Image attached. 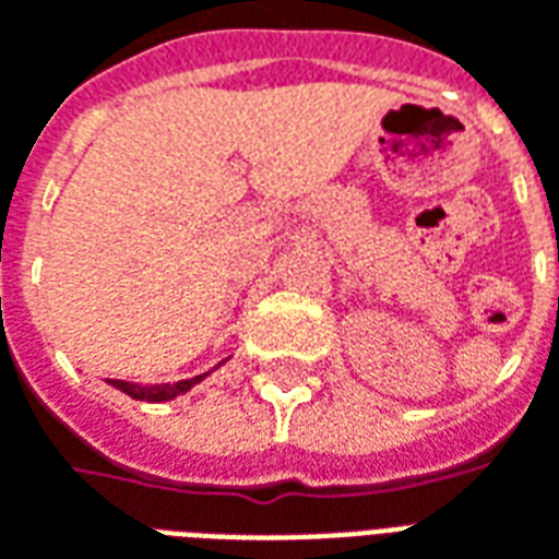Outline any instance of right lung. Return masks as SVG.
Segmentation results:
<instances>
[{"label": "right lung", "mask_w": 559, "mask_h": 559, "mask_svg": "<svg viewBox=\"0 0 559 559\" xmlns=\"http://www.w3.org/2000/svg\"><path fill=\"white\" fill-rule=\"evenodd\" d=\"M218 368V365H215ZM212 368V371H215ZM212 371H206V374H197L191 377V380H179V383H152V386H143V383H131V380H107L110 386L119 389V392H126V395H131L134 401H148V404H164V401H173L179 399V395H185L188 389H194L197 383H203Z\"/></svg>", "instance_id": "add662e5"}]
</instances>
